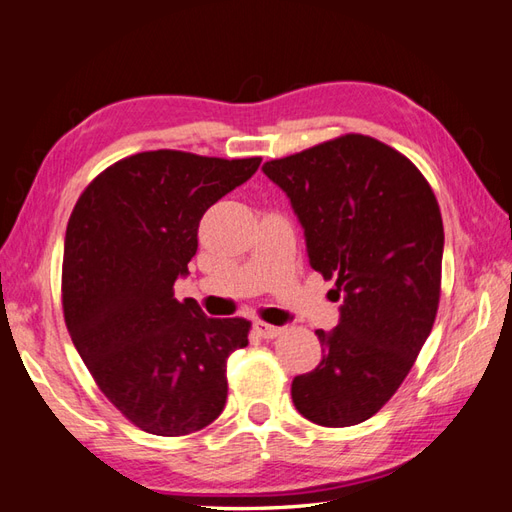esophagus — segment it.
<instances>
[{"mask_svg": "<svg viewBox=\"0 0 512 512\" xmlns=\"http://www.w3.org/2000/svg\"><path fill=\"white\" fill-rule=\"evenodd\" d=\"M255 333L262 337V339H273L279 333H282V328L273 326V324H264V322H255Z\"/></svg>", "mask_w": 512, "mask_h": 512, "instance_id": "34e87169", "label": "esophagus"}]
</instances>
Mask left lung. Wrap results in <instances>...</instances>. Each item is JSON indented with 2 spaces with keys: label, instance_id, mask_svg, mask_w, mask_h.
<instances>
[{
  "label": "left lung",
  "instance_id": "1",
  "mask_svg": "<svg viewBox=\"0 0 512 512\" xmlns=\"http://www.w3.org/2000/svg\"><path fill=\"white\" fill-rule=\"evenodd\" d=\"M264 175L290 199L310 268L335 279L339 322L315 330L322 362L290 386L313 424L366 422L395 395L433 328L444 224L433 188L408 159L344 135L273 159Z\"/></svg>",
  "mask_w": 512,
  "mask_h": 512
}]
</instances>
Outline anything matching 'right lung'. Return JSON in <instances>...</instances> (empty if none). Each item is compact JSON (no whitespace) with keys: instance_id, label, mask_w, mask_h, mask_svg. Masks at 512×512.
<instances>
[{"instance_id":"1","label":"right lung","mask_w":512,"mask_h":512,"mask_svg":"<svg viewBox=\"0 0 512 512\" xmlns=\"http://www.w3.org/2000/svg\"><path fill=\"white\" fill-rule=\"evenodd\" d=\"M262 157L148 150L113 164L77 199L64 239L70 339L102 393L150 435L179 437L222 415L226 359L246 319L177 302L206 210L255 175Z\"/></svg>"}]
</instances>
